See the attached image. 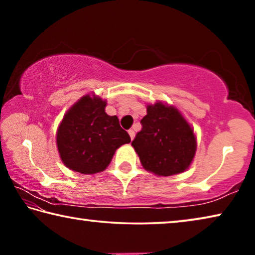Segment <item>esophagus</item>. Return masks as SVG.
<instances>
[{
    "label": "esophagus",
    "mask_w": 255,
    "mask_h": 255,
    "mask_svg": "<svg viewBox=\"0 0 255 255\" xmlns=\"http://www.w3.org/2000/svg\"><path fill=\"white\" fill-rule=\"evenodd\" d=\"M128 133H129V136H130L131 140H132V139H133V137H135V131H133L132 129H129V130H128Z\"/></svg>",
    "instance_id": "esophagus-1"
}]
</instances>
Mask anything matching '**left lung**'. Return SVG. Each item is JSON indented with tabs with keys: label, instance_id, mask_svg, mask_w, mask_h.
I'll list each match as a JSON object with an SVG mask.
<instances>
[{
	"label": "left lung",
	"instance_id": "obj_1",
	"mask_svg": "<svg viewBox=\"0 0 255 255\" xmlns=\"http://www.w3.org/2000/svg\"><path fill=\"white\" fill-rule=\"evenodd\" d=\"M140 124L131 145L146 170L169 176L188 169L196 153V137L178 110L157 102L147 107Z\"/></svg>",
	"mask_w": 255,
	"mask_h": 255
}]
</instances>
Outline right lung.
<instances>
[{
	"label": "right lung",
	"instance_id": "right-lung-1",
	"mask_svg": "<svg viewBox=\"0 0 255 255\" xmlns=\"http://www.w3.org/2000/svg\"><path fill=\"white\" fill-rule=\"evenodd\" d=\"M106 101L85 96L64 117L57 131V147L64 164L83 174L101 172L116 149L130 141L117 116L105 112Z\"/></svg>",
	"mask_w": 255,
	"mask_h": 255
}]
</instances>
